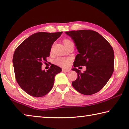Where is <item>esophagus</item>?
Instances as JSON below:
<instances>
[{"mask_svg": "<svg viewBox=\"0 0 129 129\" xmlns=\"http://www.w3.org/2000/svg\"><path fill=\"white\" fill-rule=\"evenodd\" d=\"M62 71L63 72H68L70 71L69 69H62Z\"/></svg>", "mask_w": 129, "mask_h": 129, "instance_id": "obj_1", "label": "esophagus"}]
</instances>
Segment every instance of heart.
<instances>
[{
    "instance_id": "obj_1",
    "label": "heart",
    "mask_w": 129,
    "mask_h": 129,
    "mask_svg": "<svg viewBox=\"0 0 129 129\" xmlns=\"http://www.w3.org/2000/svg\"><path fill=\"white\" fill-rule=\"evenodd\" d=\"M64 43L65 46H67L68 45L71 44H73L72 41L69 40V39H64ZM70 62V58L66 57H58L56 58L55 60V62L56 64L59 65L60 67H66L69 65Z\"/></svg>"
}]
</instances>
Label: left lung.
Listing matches in <instances>:
<instances>
[{
  "label": "left lung",
  "mask_w": 129,
  "mask_h": 129,
  "mask_svg": "<svg viewBox=\"0 0 129 129\" xmlns=\"http://www.w3.org/2000/svg\"><path fill=\"white\" fill-rule=\"evenodd\" d=\"M73 40L78 54L74 61L73 71L77 78L72 86L78 92L91 95L99 91L105 85L114 71V54L113 48L103 36L91 30H78L65 32ZM85 66L82 73L75 68Z\"/></svg>",
  "instance_id": "1"
}]
</instances>
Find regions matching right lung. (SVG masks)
<instances>
[{
  "label": "right lung",
  "instance_id": "right-lung-1",
  "mask_svg": "<svg viewBox=\"0 0 129 129\" xmlns=\"http://www.w3.org/2000/svg\"><path fill=\"white\" fill-rule=\"evenodd\" d=\"M62 33H35L15 50L12 60L15 77L20 88L29 95L35 97L46 95L53 87L55 76L61 72V68L54 64L45 72L41 65L49 56L53 43Z\"/></svg>",
  "mask_w": 129,
  "mask_h": 129
}]
</instances>
